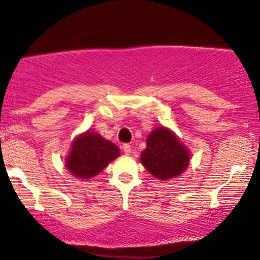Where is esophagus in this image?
<instances>
[{"mask_svg":"<svg viewBox=\"0 0 260 260\" xmlns=\"http://www.w3.org/2000/svg\"><path fill=\"white\" fill-rule=\"evenodd\" d=\"M121 149H122V151H124L125 155H130L131 153V146L129 144H124L122 145Z\"/></svg>","mask_w":260,"mask_h":260,"instance_id":"esophagus-1","label":"esophagus"}]
</instances>
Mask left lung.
I'll return each instance as SVG.
<instances>
[{"mask_svg": "<svg viewBox=\"0 0 260 260\" xmlns=\"http://www.w3.org/2000/svg\"><path fill=\"white\" fill-rule=\"evenodd\" d=\"M191 152L171 129L155 127L146 139L140 161L149 174L161 181L181 176L188 167Z\"/></svg>", "mask_w": 260, "mask_h": 260, "instance_id": "1", "label": "left lung"}]
</instances>
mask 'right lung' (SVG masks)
I'll use <instances>...</instances> for the list:
<instances>
[{"label": "right lung", "mask_w": 260, "mask_h": 260, "mask_svg": "<svg viewBox=\"0 0 260 260\" xmlns=\"http://www.w3.org/2000/svg\"><path fill=\"white\" fill-rule=\"evenodd\" d=\"M119 156L120 150L114 142L100 134L86 130L72 142L69 153L64 158V166L74 177L89 180L99 175Z\"/></svg>", "instance_id": "1"}]
</instances>
